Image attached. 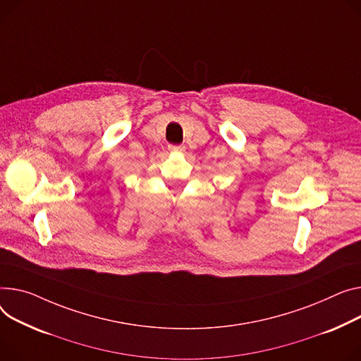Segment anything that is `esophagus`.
Returning <instances> with one entry per match:
<instances>
[{"instance_id":"esophagus-1","label":"esophagus","mask_w":361,"mask_h":361,"mask_svg":"<svg viewBox=\"0 0 361 361\" xmlns=\"http://www.w3.org/2000/svg\"><path fill=\"white\" fill-rule=\"evenodd\" d=\"M168 149L171 152H184L185 147L184 145H168Z\"/></svg>"}]
</instances>
